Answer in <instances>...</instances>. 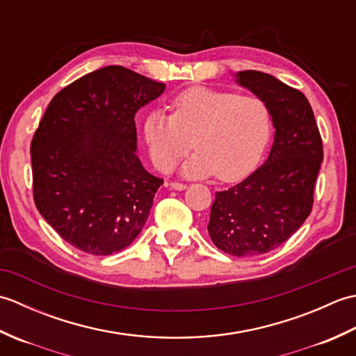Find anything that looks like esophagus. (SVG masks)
<instances>
[{"label": "esophagus", "instance_id": "1", "mask_svg": "<svg viewBox=\"0 0 356 356\" xmlns=\"http://www.w3.org/2000/svg\"><path fill=\"white\" fill-rule=\"evenodd\" d=\"M170 186L172 188V190H177V191H184L186 190V185L185 184H179V182H171Z\"/></svg>", "mask_w": 356, "mask_h": 356}]
</instances>
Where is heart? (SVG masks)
Returning a JSON list of instances; mask_svg holds the SVG:
<instances>
[{
	"label": "heart",
	"mask_w": 356,
	"mask_h": 356,
	"mask_svg": "<svg viewBox=\"0 0 356 356\" xmlns=\"http://www.w3.org/2000/svg\"><path fill=\"white\" fill-rule=\"evenodd\" d=\"M171 115L151 110L143 119V138L156 168L168 171L194 147L182 165L186 177L234 182L248 176L270 136V111L259 96L190 87L172 97Z\"/></svg>",
	"instance_id": "b5f03b06"
}]
</instances>
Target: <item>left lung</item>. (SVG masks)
<instances>
[{"label": "left lung", "instance_id": "obj_1", "mask_svg": "<svg viewBox=\"0 0 356 356\" xmlns=\"http://www.w3.org/2000/svg\"><path fill=\"white\" fill-rule=\"evenodd\" d=\"M236 82L268 104L274 143L251 176L216 193L208 232L223 252L254 257L284 243L311 214L323 142L311 104L298 90L257 70L236 73Z\"/></svg>", "mask_w": 356, "mask_h": 356}]
</instances>
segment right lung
<instances>
[{
  "label": "right lung",
  "mask_w": 356,
  "mask_h": 356,
  "mask_svg": "<svg viewBox=\"0 0 356 356\" xmlns=\"http://www.w3.org/2000/svg\"><path fill=\"white\" fill-rule=\"evenodd\" d=\"M165 84L107 65L50 101L30 145L35 205L82 252L111 255L139 236L163 184L136 154L139 108Z\"/></svg>",
  "instance_id": "right-lung-1"
}]
</instances>
